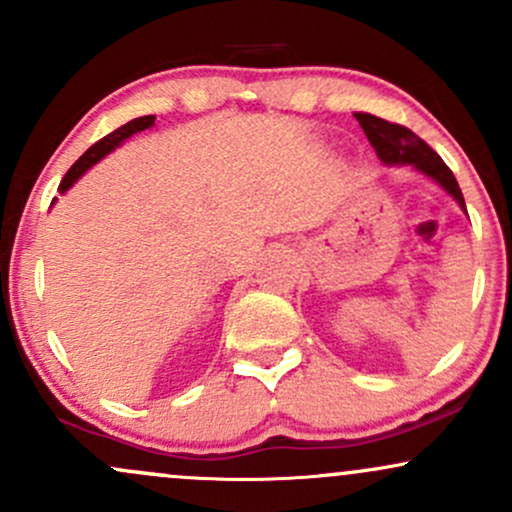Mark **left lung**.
I'll return each instance as SVG.
<instances>
[{
	"label": "left lung",
	"instance_id": "obj_1",
	"mask_svg": "<svg viewBox=\"0 0 512 512\" xmlns=\"http://www.w3.org/2000/svg\"><path fill=\"white\" fill-rule=\"evenodd\" d=\"M358 125L363 127L366 132L368 142L373 144L375 154L387 166H411L416 168L419 173L428 175L431 180H436L440 187H443L448 195L455 199L460 207L467 211L464 207V197L460 185H457L455 175L452 170L445 166L443 158H440L436 151L428 146L424 139L416 137L414 132L402 125H395V122H387L383 117H375L368 113H356Z\"/></svg>",
	"mask_w": 512,
	"mask_h": 512
}]
</instances>
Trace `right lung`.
Masks as SVG:
<instances>
[{"label": "right lung", "mask_w": 512, "mask_h": 512, "mask_svg": "<svg viewBox=\"0 0 512 512\" xmlns=\"http://www.w3.org/2000/svg\"><path fill=\"white\" fill-rule=\"evenodd\" d=\"M154 120H156L154 115H144V117H137V120H129L127 125L117 127L115 132H110L108 137H103V139H101V142H96V144H93L91 149H88L86 154L81 156L79 161H76L74 166L67 170V175H64L62 182H60V192H67L69 187H72L74 182L79 180L81 175H84L86 170L93 166V163H98V161H101L103 156H108L110 151L115 149V146H120L122 142H125V139L132 137V134L142 132V129H149L151 125H154Z\"/></svg>", "instance_id": "1"}]
</instances>
